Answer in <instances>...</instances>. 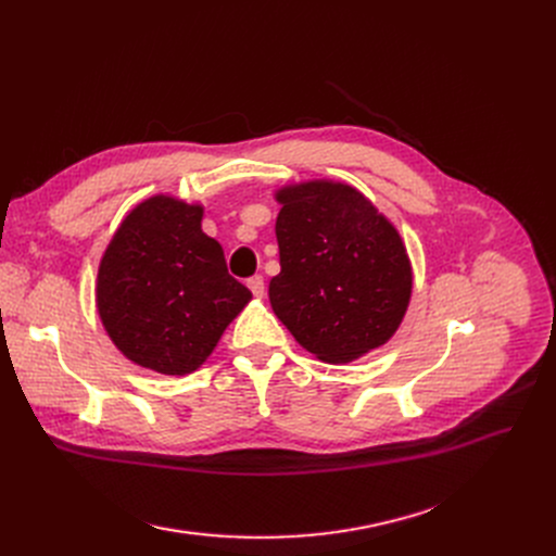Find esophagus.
<instances>
[{
  "label": "esophagus",
  "mask_w": 556,
  "mask_h": 556,
  "mask_svg": "<svg viewBox=\"0 0 556 556\" xmlns=\"http://www.w3.org/2000/svg\"><path fill=\"white\" fill-rule=\"evenodd\" d=\"M248 288L252 290L254 298H263V295H266V281H263L261 275L250 277V279H248Z\"/></svg>",
  "instance_id": "34e87169"
}]
</instances>
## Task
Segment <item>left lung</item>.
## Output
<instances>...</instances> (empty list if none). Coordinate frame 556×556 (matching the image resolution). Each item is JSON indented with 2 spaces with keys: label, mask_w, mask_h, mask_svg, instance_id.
<instances>
[{
  "label": "left lung",
  "mask_w": 556,
  "mask_h": 556,
  "mask_svg": "<svg viewBox=\"0 0 556 556\" xmlns=\"http://www.w3.org/2000/svg\"><path fill=\"white\" fill-rule=\"evenodd\" d=\"M277 200L281 273L268 288L275 315L325 363L356 361L386 344L413 293L396 227L342 182L290 185Z\"/></svg>",
  "instance_id": "8db88e82"
}]
</instances>
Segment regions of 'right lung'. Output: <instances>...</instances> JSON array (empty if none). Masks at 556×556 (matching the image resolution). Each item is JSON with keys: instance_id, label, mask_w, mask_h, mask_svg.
I'll return each mask as SVG.
<instances>
[{"instance_id": "obj_1", "label": "right lung", "mask_w": 556, "mask_h": 556, "mask_svg": "<svg viewBox=\"0 0 556 556\" xmlns=\"http://www.w3.org/2000/svg\"><path fill=\"white\" fill-rule=\"evenodd\" d=\"M200 223V204L153 195L124 218L101 258V323L139 367L168 376L195 371L252 300Z\"/></svg>"}]
</instances>
